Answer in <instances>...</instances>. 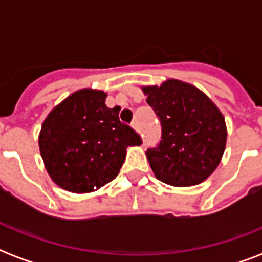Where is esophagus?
Segmentation results:
<instances>
[{
	"mask_svg": "<svg viewBox=\"0 0 262 262\" xmlns=\"http://www.w3.org/2000/svg\"><path fill=\"white\" fill-rule=\"evenodd\" d=\"M131 126H133L134 127V128H135L136 129V131H138V129H139V123H138V120H134V122H133V123H131Z\"/></svg>",
	"mask_w": 262,
	"mask_h": 262,
	"instance_id": "esophagus-1",
	"label": "esophagus"
}]
</instances>
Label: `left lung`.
<instances>
[{"instance_id":"8db88e82","label":"left lung","mask_w":262,"mask_h":262,"mask_svg":"<svg viewBox=\"0 0 262 262\" xmlns=\"http://www.w3.org/2000/svg\"><path fill=\"white\" fill-rule=\"evenodd\" d=\"M143 92L161 123V140L145 152L157 180L172 186L205 181L219 165L226 147L221 111L201 90L178 80Z\"/></svg>"}]
</instances>
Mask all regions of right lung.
<instances>
[{
  "mask_svg": "<svg viewBox=\"0 0 262 262\" xmlns=\"http://www.w3.org/2000/svg\"><path fill=\"white\" fill-rule=\"evenodd\" d=\"M101 90H78L53 108L41 126L39 148L46 169L60 187L89 193L113 181L126 148L142 138L119 120L118 106L105 105Z\"/></svg>",
  "mask_w": 262,
  "mask_h": 262,
  "instance_id": "obj_1",
  "label": "right lung"
}]
</instances>
